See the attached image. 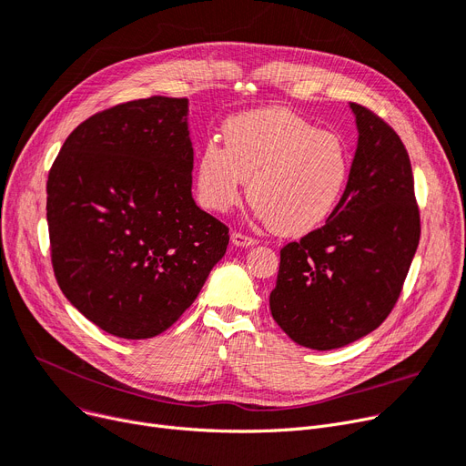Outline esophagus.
Masks as SVG:
<instances>
[{"instance_id":"1","label":"esophagus","mask_w":466,"mask_h":466,"mask_svg":"<svg viewBox=\"0 0 466 466\" xmlns=\"http://www.w3.org/2000/svg\"><path fill=\"white\" fill-rule=\"evenodd\" d=\"M230 239H232L234 246H238V248H251V246H255V243H257V239L253 236L241 234V232H232Z\"/></svg>"}]
</instances>
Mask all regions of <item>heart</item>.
I'll return each instance as SVG.
<instances>
[{
    "label": "heart",
    "mask_w": 466,
    "mask_h": 466,
    "mask_svg": "<svg viewBox=\"0 0 466 466\" xmlns=\"http://www.w3.org/2000/svg\"><path fill=\"white\" fill-rule=\"evenodd\" d=\"M225 147L209 139L196 160V194L206 209L227 211L248 196L281 236H304L338 209L350 179V149L336 132L319 130L287 107L230 116Z\"/></svg>",
    "instance_id": "1"
}]
</instances>
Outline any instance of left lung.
I'll return each mask as SVG.
<instances>
[{
    "mask_svg": "<svg viewBox=\"0 0 466 466\" xmlns=\"http://www.w3.org/2000/svg\"><path fill=\"white\" fill-rule=\"evenodd\" d=\"M359 143L348 187L321 228L281 249L270 311L309 350H336L378 329L395 308L421 236L413 174L399 134L351 104Z\"/></svg>",
    "mask_w": 466,
    "mask_h": 466,
    "instance_id": "obj_1",
    "label": "left lung"
}]
</instances>
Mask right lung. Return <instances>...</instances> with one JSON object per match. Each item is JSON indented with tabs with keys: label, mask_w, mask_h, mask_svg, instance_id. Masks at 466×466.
<instances>
[{
	"label": "right lung",
	"mask_w": 466,
	"mask_h": 466,
	"mask_svg": "<svg viewBox=\"0 0 466 466\" xmlns=\"http://www.w3.org/2000/svg\"><path fill=\"white\" fill-rule=\"evenodd\" d=\"M187 97L86 118L48 171L51 260L66 299L102 330L153 338L196 300L228 227L192 200Z\"/></svg>",
	"instance_id": "add662e5"
}]
</instances>
